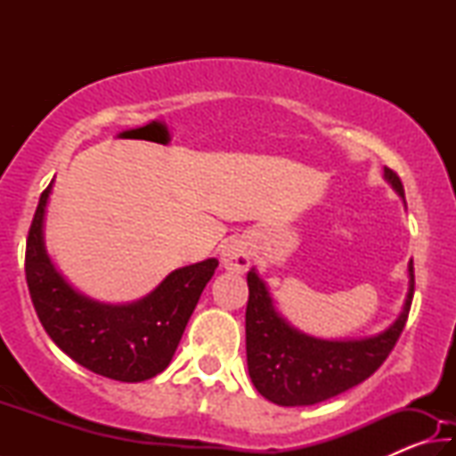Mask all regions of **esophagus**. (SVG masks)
<instances>
[{
  "label": "esophagus",
  "instance_id": "1",
  "mask_svg": "<svg viewBox=\"0 0 456 456\" xmlns=\"http://www.w3.org/2000/svg\"><path fill=\"white\" fill-rule=\"evenodd\" d=\"M221 264L227 272L245 273L251 265V251L243 239H227L221 247Z\"/></svg>",
  "mask_w": 456,
  "mask_h": 456
}]
</instances>
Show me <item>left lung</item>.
<instances>
[{"label":"left lung","mask_w":456,"mask_h":456,"mask_svg":"<svg viewBox=\"0 0 456 456\" xmlns=\"http://www.w3.org/2000/svg\"><path fill=\"white\" fill-rule=\"evenodd\" d=\"M384 179L404 199L392 168ZM249 299L245 312L247 368L264 398L280 406H310L354 388L384 364L406 326L414 296V265L408 261V293L396 322L362 339H320L289 326L275 310L272 293L256 269L247 273Z\"/></svg>","instance_id":"left-lung-1"}]
</instances>
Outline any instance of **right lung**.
Here are the masks:
<instances>
[{"label": "right lung", "instance_id": "1", "mask_svg": "<svg viewBox=\"0 0 456 456\" xmlns=\"http://www.w3.org/2000/svg\"><path fill=\"white\" fill-rule=\"evenodd\" d=\"M42 192L26 245V281L44 330L58 348L90 372L118 382H142L171 364L205 285L217 269L211 257L168 273L133 304H100L76 291L45 251Z\"/></svg>", "mask_w": 456, "mask_h": 456}]
</instances>
